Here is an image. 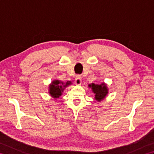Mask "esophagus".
<instances>
[{"label": "esophagus", "instance_id": "34e87169", "mask_svg": "<svg viewBox=\"0 0 154 154\" xmlns=\"http://www.w3.org/2000/svg\"><path fill=\"white\" fill-rule=\"evenodd\" d=\"M81 82H82V80H81V78L79 76H77L76 77L75 79V85H81Z\"/></svg>", "mask_w": 154, "mask_h": 154}]
</instances>
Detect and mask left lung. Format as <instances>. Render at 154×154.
Here are the masks:
<instances>
[{"instance_id":"left-lung-1","label":"left lung","mask_w":154,"mask_h":154,"mask_svg":"<svg viewBox=\"0 0 154 154\" xmlns=\"http://www.w3.org/2000/svg\"><path fill=\"white\" fill-rule=\"evenodd\" d=\"M89 87L91 88L92 91L94 94V100H96L98 102L103 100L109 93L107 84L104 82L100 84L92 83L89 85Z\"/></svg>"}]
</instances>
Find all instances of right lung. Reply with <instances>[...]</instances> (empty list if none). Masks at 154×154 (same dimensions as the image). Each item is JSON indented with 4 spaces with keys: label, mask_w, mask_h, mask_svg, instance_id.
Instances as JSON below:
<instances>
[{
    "label": "right lung",
    "mask_w": 154,
    "mask_h": 154,
    "mask_svg": "<svg viewBox=\"0 0 154 154\" xmlns=\"http://www.w3.org/2000/svg\"><path fill=\"white\" fill-rule=\"evenodd\" d=\"M71 84L72 83L70 81H67L65 83L60 80L55 79L52 81L51 83L49 85L48 93L52 98H54V99H57L61 96L65 88Z\"/></svg>",
    "instance_id": "add662e5"
}]
</instances>
